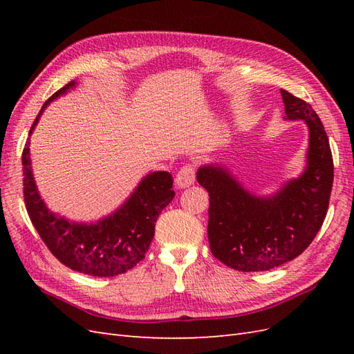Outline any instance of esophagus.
Listing matches in <instances>:
<instances>
[{
    "instance_id": "esophagus-1",
    "label": "esophagus",
    "mask_w": 354,
    "mask_h": 354,
    "mask_svg": "<svg viewBox=\"0 0 354 354\" xmlns=\"http://www.w3.org/2000/svg\"><path fill=\"white\" fill-rule=\"evenodd\" d=\"M196 180V173H195V167L192 164H186L178 169V173L176 174V186L180 189L189 187L195 183Z\"/></svg>"
}]
</instances>
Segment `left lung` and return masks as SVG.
I'll use <instances>...</instances> for the list:
<instances>
[{
	"label": "left lung",
	"mask_w": 354,
	"mask_h": 354,
	"mask_svg": "<svg viewBox=\"0 0 354 354\" xmlns=\"http://www.w3.org/2000/svg\"><path fill=\"white\" fill-rule=\"evenodd\" d=\"M288 120L308 125L307 169L269 199L250 195L226 169L202 167L198 181L209 195L208 241L230 269L266 272L294 260L316 238L326 217L334 160L325 127L306 100L281 90Z\"/></svg>",
	"instance_id": "8db88e82"
}]
</instances>
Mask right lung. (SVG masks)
<instances>
[{
	"instance_id": "right-lung-1",
	"label": "right lung",
	"mask_w": 354,
	"mask_h": 354,
	"mask_svg": "<svg viewBox=\"0 0 354 354\" xmlns=\"http://www.w3.org/2000/svg\"><path fill=\"white\" fill-rule=\"evenodd\" d=\"M73 85V81L66 84L42 104L29 134L47 104ZM22 165L25 205L39 238L62 264L90 276H118L140 263L153 239L160 211L176 196L173 176L158 171L138 185L131 198L113 216L95 224H75L55 216L39 198L30 171L29 142L24 149Z\"/></svg>"
}]
</instances>
